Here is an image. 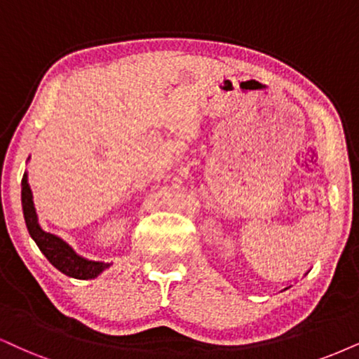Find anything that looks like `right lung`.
Listing matches in <instances>:
<instances>
[{
	"label": "right lung",
	"instance_id": "1",
	"mask_svg": "<svg viewBox=\"0 0 359 359\" xmlns=\"http://www.w3.org/2000/svg\"><path fill=\"white\" fill-rule=\"evenodd\" d=\"M21 205H23V215L29 236L33 238L39 248V251L46 256V259L56 269H60L66 276L76 278V280H93V278L103 273L106 268H109V263L83 258V256L74 253L73 248L61 240V238H57L56 234L43 231L38 223V215L33 203V193H31V188L28 184V172L26 171L23 175V181H21Z\"/></svg>",
	"mask_w": 359,
	"mask_h": 359
}]
</instances>
